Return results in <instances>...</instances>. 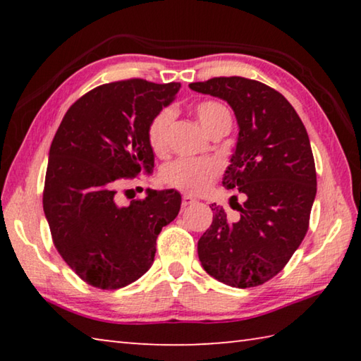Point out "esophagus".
<instances>
[{"label":"esophagus","mask_w":361,"mask_h":361,"mask_svg":"<svg viewBox=\"0 0 361 361\" xmlns=\"http://www.w3.org/2000/svg\"><path fill=\"white\" fill-rule=\"evenodd\" d=\"M194 202H195V199L191 197V195H188V194L183 195V200H181L183 207H189V205H192Z\"/></svg>","instance_id":"34e87169"}]
</instances>
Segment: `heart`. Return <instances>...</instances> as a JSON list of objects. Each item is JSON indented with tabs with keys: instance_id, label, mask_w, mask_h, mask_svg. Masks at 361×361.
I'll return each instance as SVG.
<instances>
[{
	"instance_id": "b5f03b06",
	"label": "heart",
	"mask_w": 361,
	"mask_h": 361,
	"mask_svg": "<svg viewBox=\"0 0 361 361\" xmlns=\"http://www.w3.org/2000/svg\"><path fill=\"white\" fill-rule=\"evenodd\" d=\"M195 114L200 126L207 132H212L218 126H229L231 127V113L223 103L215 100H205L195 105ZM175 111L172 108H164L157 111L149 121L148 129H146V137L151 149L156 154H162L167 148V135L170 124L173 121ZM221 172V164L215 159H188L181 157L176 161L167 164L162 169L161 176L164 183L169 186H173L180 191L200 194L207 191L213 183V180Z\"/></svg>"
}]
</instances>
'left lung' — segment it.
Masks as SVG:
<instances>
[{"instance_id": "1", "label": "left lung", "mask_w": 361, "mask_h": 361, "mask_svg": "<svg viewBox=\"0 0 361 361\" xmlns=\"http://www.w3.org/2000/svg\"><path fill=\"white\" fill-rule=\"evenodd\" d=\"M189 87L234 109L239 138L223 186L245 195L243 205L235 204V223L221 207L212 209L199 259L207 274L234 288L262 285L282 271L309 229L317 173L307 130L282 94L255 79L212 78Z\"/></svg>"}]
</instances>
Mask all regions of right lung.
Listing matches in <instances>:
<instances>
[{"mask_svg": "<svg viewBox=\"0 0 361 361\" xmlns=\"http://www.w3.org/2000/svg\"><path fill=\"white\" fill-rule=\"evenodd\" d=\"M180 87L145 79L99 85L73 103L52 140L42 209L57 252L95 288L118 290L142 277L159 232L178 215L173 189H148L145 199L119 207L116 188L152 172L146 129Z\"/></svg>", "mask_w": 361, "mask_h": 361, "instance_id": "obj_1", "label": "right lung"}]
</instances>
